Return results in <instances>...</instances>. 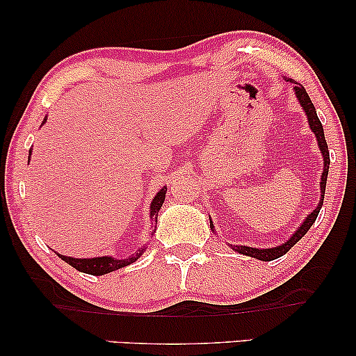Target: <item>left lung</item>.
Masks as SVG:
<instances>
[{
    "mask_svg": "<svg viewBox=\"0 0 356 356\" xmlns=\"http://www.w3.org/2000/svg\"><path fill=\"white\" fill-rule=\"evenodd\" d=\"M290 82H293L295 84V94L298 97L301 106H303L306 115H308V121H309V126L311 129H313V133L316 134V138H318V143H319V149L321 152L324 155V172H323V178H321V193H323V197H321V201L318 204V207L314 209L313 212L309 213L308 218L303 222V225H301L298 230L295 232V235L290 238L289 241L284 243L282 246H277V248H269V250H256V248H250V246H233V250L241 252V254L245 256H251V257H256V259L259 261H274L277 257L284 256L289 252L291 248H293L296 243H298L301 238L306 235V232L309 230L311 225L316 222V218H318V213L321 211V207H323V202H324V193H325V181H327V173H329V163H330V157H329V149H327V143H325V138H324V129H323V124H321V121L318 118V113H316V108L313 105V102H311L308 92L305 90V87L298 84V82H295L293 79H290ZM211 227L212 222H211Z\"/></svg>",
    "mask_w": 356,
    "mask_h": 356,
    "instance_id": "1",
    "label": "left lung"
}]
</instances>
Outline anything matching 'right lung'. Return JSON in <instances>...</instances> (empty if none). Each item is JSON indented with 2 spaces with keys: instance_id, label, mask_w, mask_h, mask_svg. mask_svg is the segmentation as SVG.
<instances>
[{
  "instance_id": "right-lung-1",
  "label": "right lung",
  "mask_w": 356,
  "mask_h": 356,
  "mask_svg": "<svg viewBox=\"0 0 356 356\" xmlns=\"http://www.w3.org/2000/svg\"><path fill=\"white\" fill-rule=\"evenodd\" d=\"M165 193H167V188L160 189L157 193V196L154 197L152 201V206H150V216L152 218H155V222H157V216H159V211L160 207H162V204L165 201ZM143 248L133 254L128 259H113V257H94V259H76V257H67V256H61L63 261L67 262V264L74 267L79 272H84V274H90V275H104V274H108V272H113L116 269H121V267L124 266H129L133 264V262L138 259V257L143 254Z\"/></svg>"
}]
</instances>
